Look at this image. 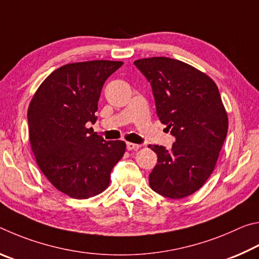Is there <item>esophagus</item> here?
Masks as SVG:
<instances>
[{
  "label": "esophagus",
  "mask_w": 259,
  "mask_h": 259,
  "mask_svg": "<svg viewBox=\"0 0 259 259\" xmlns=\"http://www.w3.org/2000/svg\"><path fill=\"white\" fill-rule=\"evenodd\" d=\"M126 148H127V150H138L139 148H141V146H140V144L132 143V142H127Z\"/></svg>",
  "instance_id": "esophagus-1"
}]
</instances>
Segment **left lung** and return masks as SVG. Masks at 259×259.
Returning a JSON list of instances; mask_svg holds the SVG:
<instances>
[{
  "instance_id": "8db88e82",
  "label": "left lung",
  "mask_w": 259,
  "mask_h": 259,
  "mask_svg": "<svg viewBox=\"0 0 259 259\" xmlns=\"http://www.w3.org/2000/svg\"><path fill=\"white\" fill-rule=\"evenodd\" d=\"M134 65L150 81L157 116L176 139L169 150L149 146L158 157L149 184L166 198L188 197L212 173L228 134L219 88L209 76L175 59H139Z\"/></svg>"
}]
</instances>
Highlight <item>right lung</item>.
I'll return each mask as SVG.
<instances>
[{
    "instance_id": "add662e5",
    "label": "right lung",
    "mask_w": 259,
    "mask_h": 259,
    "mask_svg": "<svg viewBox=\"0 0 259 259\" xmlns=\"http://www.w3.org/2000/svg\"><path fill=\"white\" fill-rule=\"evenodd\" d=\"M121 61L68 63L51 72L28 107V132L36 162L59 191L75 199L103 192L126 150L124 141H104L86 124L95 112L104 81Z\"/></svg>"
}]
</instances>
